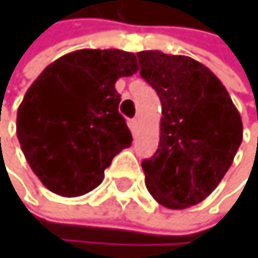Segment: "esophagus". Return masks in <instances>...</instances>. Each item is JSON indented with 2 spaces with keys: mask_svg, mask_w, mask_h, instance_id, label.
I'll return each mask as SVG.
<instances>
[{
  "mask_svg": "<svg viewBox=\"0 0 258 258\" xmlns=\"http://www.w3.org/2000/svg\"><path fill=\"white\" fill-rule=\"evenodd\" d=\"M138 126H139V120H138V119L130 120V128H132V132H133V133L138 132Z\"/></svg>",
  "mask_w": 258,
  "mask_h": 258,
  "instance_id": "1",
  "label": "esophagus"
}]
</instances>
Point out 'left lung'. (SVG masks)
Instances as JSON below:
<instances>
[{
	"instance_id": "left-lung-1",
	"label": "left lung",
	"mask_w": 258,
	"mask_h": 258,
	"mask_svg": "<svg viewBox=\"0 0 258 258\" xmlns=\"http://www.w3.org/2000/svg\"><path fill=\"white\" fill-rule=\"evenodd\" d=\"M141 76L162 105L156 153L142 161L150 195L168 209L206 200L232 165L243 139L240 113L203 63L161 51L138 52Z\"/></svg>"
}]
</instances>
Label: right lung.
Masks as SVG:
<instances>
[{"instance_id":"add662e5","label":"right lung","mask_w":258,"mask_h":258,"mask_svg":"<svg viewBox=\"0 0 258 258\" xmlns=\"http://www.w3.org/2000/svg\"><path fill=\"white\" fill-rule=\"evenodd\" d=\"M136 71L132 52L80 49L46 66L26 91L17 136L46 189L68 198L91 192L113 158L132 145L114 85Z\"/></svg>"}]
</instances>
